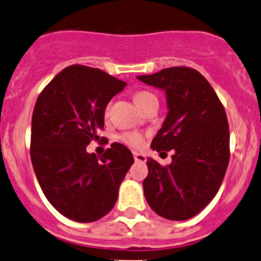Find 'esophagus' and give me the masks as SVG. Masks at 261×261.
I'll use <instances>...</instances> for the list:
<instances>
[{
    "label": "esophagus",
    "instance_id": "esophagus-1",
    "mask_svg": "<svg viewBox=\"0 0 261 261\" xmlns=\"http://www.w3.org/2000/svg\"><path fill=\"white\" fill-rule=\"evenodd\" d=\"M134 158H135L136 162H140V163H145L146 162L145 154L138 153V151H134Z\"/></svg>",
    "mask_w": 261,
    "mask_h": 261
}]
</instances>
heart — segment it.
I'll return each instance as SVG.
<instances>
[{
  "mask_svg": "<svg viewBox=\"0 0 261 261\" xmlns=\"http://www.w3.org/2000/svg\"><path fill=\"white\" fill-rule=\"evenodd\" d=\"M134 99H135V103L138 105V107L140 108V110H143L146 105H149V103L153 102V100H156V97L153 93L146 92V90H141V92L136 93ZM108 110H110V106H107L106 112H108ZM120 139L125 144L133 146V148H139L144 141L143 135L139 133H123L122 135L120 136Z\"/></svg>",
  "mask_w": 261,
  "mask_h": 261,
  "instance_id": "heart-1",
  "label": "heart"
}]
</instances>
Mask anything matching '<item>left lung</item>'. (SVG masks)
Masks as SVG:
<instances>
[{
  "label": "left lung",
  "mask_w": 261,
  "mask_h": 261,
  "mask_svg": "<svg viewBox=\"0 0 261 261\" xmlns=\"http://www.w3.org/2000/svg\"><path fill=\"white\" fill-rule=\"evenodd\" d=\"M140 82L164 90L168 113L151 149L169 151L163 167L149 158L144 195L149 206L169 221L200 213L217 195L229 162L226 111L208 80L189 67H169Z\"/></svg>",
  "instance_id": "obj_1"
}]
</instances>
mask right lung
Returning <instances> with one entry per match:
<instances>
[{
	"mask_svg": "<svg viewBox=\"0 0 261 261\" xmlns=\"http://www.w3.org/2000/svg\"><path fill=\"white\" fill-rule=\"evenodd\" d=\"M126 85L99 69L74 65L56 75L35 103L33 168L48 201L71 221L89 223L110 213L133 166V153L120 143L102 156L87 151L99 139L106 107Z\"/></svg>",
	"mask_w": 261,
	"mask_h": 261,
	"instance_id": "1",
	"label": "right lung"
}]
</instances>
